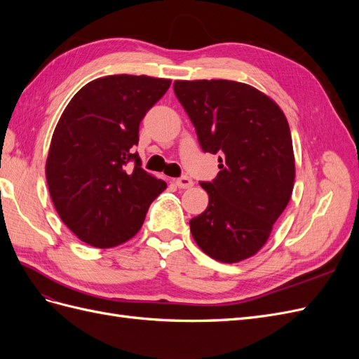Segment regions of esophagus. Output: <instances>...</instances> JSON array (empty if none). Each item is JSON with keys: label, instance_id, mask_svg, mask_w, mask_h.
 I'll use <instances>...</instances> for the list:
<instances>
[{"label": "esophagus", "instance_id": "obj_1", "mask_svg": "<svg viewBox=\"0 0 359 359\" xmlns=\"http://www.w3.org/2000/svg\"><path fill=\"white\" fill-rule=\"evenodd\" d=\"M175 184H177L178 189H191L194 182H193V180L189 178V177H181V178H178V180L175 181Z\"/></svg>", "mask_w": 359, "mask_h": 359}]
</instances>
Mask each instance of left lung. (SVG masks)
<instances>
[{
  "instance_id": "left-lung-1",
  "label": "left lung",
  "mask_w": 359,
  "mask_h": 359,
  "mask_svg": "<svg viewBox=\"0 0 359 359\" xmlns=\"http://www.w3.org/2000/svg\"><path fill=\"white\" fill-rule=\"evenodd\" d=\"M180 103L196 128L205 153L220 154V172L201 182L206 210L190 220L194 241L223 264L255 256L287 206L295 156L280 106L243 82L175 81Z\"/></svg>"
}]
</instances>
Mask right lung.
Wrapping results in <instances>:
<instances>
[{"instance_id": "1", "label": "right lung", "mask_w": 359, "mask_h": 359, "mask_svg": "<svg viewBox=\"0 0 359 359\" xmlns=\"http://www.w3.org/2000/svg\"><path fill=\"white\" fill-rule=\"evenodd\" d=\"M170 79L112 74L73 95L53 130L46 180L53 206L81 241L97 248L133 238L168 186L144 170L132 148L139 124ZM130 159L135 168H126Z\"/></svg>"}]
</instances>
